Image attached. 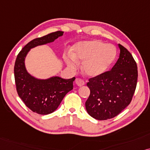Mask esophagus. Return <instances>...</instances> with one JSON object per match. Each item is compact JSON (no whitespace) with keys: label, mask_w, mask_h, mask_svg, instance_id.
Instances as JSON below:
<instances>
[{"label":"esophagus","mask_w":150,"mask_h":150,"mask_svg":"<svg viewBox=\"0 0 150 150\" xmlns=\"http://www.w3.org/2000/svg\"><path fill=\"white\" fill-rule=\"evenodd\" d=\"M75 83L78 86H82L84 85V81H83L81 79L77 78L75 79Z\"/></svg>","instance_id":"esophagus-1"}]
</instances>
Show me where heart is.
Returning <instances> with one entry per match:
<instances>
[{
    "mask_svg": "<svg viewBox=\"0 0 150 150\" xmlns=\"http://www.w3.org/2000/svg\"><path fill=\"white\" fill-rule=\"evenodd\" d=\"M117 56L115 46L100 40L84 41L73 47L71 56L65 57L68 67L75 70L78 62H83L82 71L88 77H97L105 73Z\"/></svg>",
    "mask_w": 150,
    "mask_h": 150,
    "instance_id": "heart-1",
    "label": "heart"
}]
</instances>
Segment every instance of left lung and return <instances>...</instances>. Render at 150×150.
Here are the masks:
<instances>
[{
	"label": "left lung",
	"mask_w": 150,
	"mask_h": 150,
	"mask_svg": "<svg viewBox=\"0 0 150 150\" xmlns=\"http://www.w3.org/2000/svg\"><path fill=\"white\" fill-rule=\"evenodd\" d=\"M120 54L109 71L89 79L91 91L86 109L97 120H107L121 112L129 103L137 83V65L132 55L119 44Z\"/></svg>",
	"instance_id": "left-lung-1"
}]
</instances>
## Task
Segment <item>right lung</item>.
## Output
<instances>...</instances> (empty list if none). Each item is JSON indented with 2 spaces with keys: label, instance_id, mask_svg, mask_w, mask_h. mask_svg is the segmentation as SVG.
<instances>
[{
  "label": "right lung",
  "instance_id": "obj_1",
  "mask_svg": "<svg viewBox=\"0 0 150 150\" xmlns=\"http://www.w3.org/2000/svg\"><path fill=\"white\" fill-rule=\"evenodd\" d=\"M63 33L64 31H57L33 40L23 48L16 59L14 77L17 93L26 106L39 115H49L58 108L64 96L73 88L75 77L67 79L55 76L37 79L26 69L25 57L32 48L53 42Z\"/></svg>",
  "mask_w": 150,
  "mask_h": 150
}]
</instances>
